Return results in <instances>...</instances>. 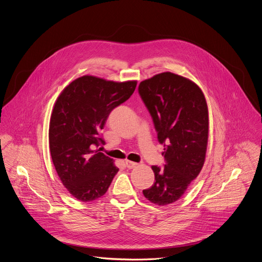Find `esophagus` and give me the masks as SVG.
I'll return each instance as SVG.
<instances>
[{"label": "esophagus", "mask_w": 262, "mask_h": 262, "mask_svg": "<svg viewBox=\"0 0 262 262\" xmlns=\"http://www.w3.org/2000/svg\"><path fill=\"white\" fill-rule=\"evenodd\" d=\"M125 166L128 168V169H134L138 166L137 163L135 162H132V161H125Z\"/></svg>", "instance_id": "1"}]
</instances>
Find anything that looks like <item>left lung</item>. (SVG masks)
<instances>
[{"label":"left lung","instance_id":"obj_1","mask_svg":"<svg viewBox=\"0 0 262 262\" xmlns=\"http://www.w3.org/2000/svg\"><path fill=\"white\" fill-rule=\"evenodd\" d=\"M139 93L164 144L163 169L152 166L155 183L143 190L147 200L164 206L177 201L199 175L206 156L208 108L201 88L172 72L142 81Z\"/></svg>","mask_w":262,"mask_h":262}]
</instances>
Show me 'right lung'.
Instances as JSON below:
<instances>
[{
	"mask_svg": "<svg viewBox=\"0 0 262 262\" xmlns=\"http://www.w3.org/2000/svg\"><path fill=\"white\" fill-rule=\"evenodd\" d=\"M137 81L83 76L66 86L54 104L49 128L53 164L67 191L79 201L103 196L119 169L95 146L112 110L134 93Z\"/></svg>",
	"mask_w": 262,
	"mask_h": 262,
	"instance_id": "obj_1",
	"label": "right lung"
}]
</instances>
